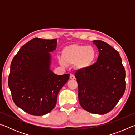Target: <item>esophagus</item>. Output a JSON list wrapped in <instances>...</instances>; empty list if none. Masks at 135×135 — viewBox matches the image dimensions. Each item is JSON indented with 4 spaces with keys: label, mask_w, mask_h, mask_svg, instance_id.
I'll return each instance as SVG.
<instances>
[{
    "label": "esophagus",
    "mask_w": 135,
    "mask_h": 135,
    "mask_svg": "<svg viewBox=\"0 0 135 135\" xmlns=\"http://www.w3.org/2000/svg\"><path fill=\"white\" fill-rule=\"evenodd\" d=\"M70 79H73H73H75V76L73 74H70Z\"/></svg>",
    "instance_id": "obj_1"
}]
</instances>
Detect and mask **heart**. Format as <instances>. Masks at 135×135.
<instances>
[{"instance_id":"obj_1","label":"heart","mask_w":135,"mask_h":135,"mask_svg":"<svg viewBox=\"0 0 135 135\" xmlns=\"http://www.w3.org/2000/svg\"><path fill=\"white\" fill-rule=\"evenodd\" d=\"M62 58H59L61 64H74L77 69L83 70L90 67L97 58V52L92 46L72 44L62 50Z\"/></svg>"}]
</instances>
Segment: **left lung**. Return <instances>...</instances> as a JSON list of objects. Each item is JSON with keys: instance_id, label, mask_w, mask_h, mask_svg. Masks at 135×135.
I'll use <instances>...</instances> for the list:
<instances>
[{"instance_id": "8db88e82", "label": "left lung", "mask_w": 135, "mask_h": 135, "mask_svg": "<svg viewBox=\"0 0 135 135\" xmlns=\"http://www.w3.org/2000/svg\"><path fill=\"white\" fill-rule=\"evenodd\" d=\"M99 51L97 62L77 70L79 103L84 110L96 114L109 113L119 101L126 89V73L120 54L102 40H93Z\"/></svg>"}]
</instances>
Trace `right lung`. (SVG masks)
<instances>
[{"label":"right lung","mask_w":135,"mask_h":135,"mask_svg":"<svg viewBox=\"0 0 135 135\" xmlns=\"http://www.w3.org/2000/svg\"><path fill=\"white\" fill-rule=\"evenodd\" d=\"M57 39L34 38L21 47L11 64L8 86L17 106L33 115H43L55 107L59 90L69 74L57 75L50 70Z\"/></svg>","instance_id":"add662e5"}]
</instances>
